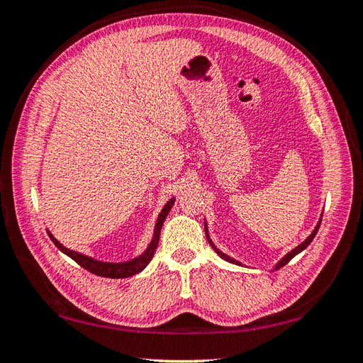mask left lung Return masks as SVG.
Here are the masks:
<instances>
[{
    "label": "left lung",
    "instance_id": "obj_1",
    "mask_svg": "<svg viewBox=\"0 0 363 363\" xmlns=\"http://www.w3.org/2000/svg\"><path fill=\"white\" fill-rule=\"evenodd\" d=\"M320 225H321V218H320V221L317 223V226H315V229L312 230V234L309 235V237H307L306 238V240L303 242V243H301V245H298L296 246V248L295 250H291L290 252H287V254H285V256L279 260V262H277V264L274 265V269H279L281 267H284V265H287L289 264V262L293 259V257H295L296 256V254H299L301 251H304L306 248H307V246H309L311 245V242L313 240V238H315V235H317V233H318V229H320ZM204 229H206V237H207V240H209V243L212 245V248L215 250V252H217L218 254V256L221 257V259H225V260H228V262H230V264H235V265H242L240 264V262H238V260H235V259H233V257H229L228 256V254H225V252H221L218 248H217V246H215L213 243H212V240H211V237H209V234H207V223L204 221Z\"/></svg>",
    "mask_w": 363,
    "mask_h": 363
}]
</instances>
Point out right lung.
Segmentation results:
<instances>
[{"mask_svg": "<svg viewBox=\"0 0 363 363\" xmlns=\"http://www.w3.org/2000/svg\"><path fill=\"white\" fill-rule=\"evenodd\" d=\"M173 204H174V198H172L169 201H167V204L164 206V209L160 211L157 221H156V228H154V235L151 238L148 248H146L138 257H134V259L126 260V262H118V264H115V262L96 260L94 257L86 256V254H81L78 251L68 250V248H65L62 243L54 238V235L50 233V230H46V233H48L51 242L56 245L60 251L67 254L68 257H72L76 262V264H79L82 268H86L87 272L98 274V276H103V277H111V279H123V277H129V276H134L137 273H140L142 269H145L146 265L150 264L152 256H154V251H156V248H157L162 225H164L167 215H168L169 209L173 207Z\"/></svg>", "mask_w": 363, "mask_h": 363, "instance_id": "right-lung-1", "label": "right lung"}]
</instances>
